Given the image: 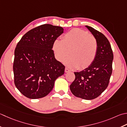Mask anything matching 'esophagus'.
<instances>
[{
  "label": "esophagus",
  "instance_id": "esophagus-1",
  "mask_svg": "<svg viewBox=\"0 0 127 127\" xmlns=\"http://www.w3.org/2000/svg\"><path fill=\"white\" fill-rule=\"evenodd\" d=\"M70 71V70H69V69L68 68H65V73H68V72H69Z\"/></svg>",
  "mask_w": 127,
  "mask_h": 127
}]
</instances>
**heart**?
Instances as JSON below:
<instances>
[{"label": "heart", "instance_id": "obj_1", "mask_svg": "<svg viewBox=\"0 0 127 127\" xmlns=\"http://www.w3.org/2000/svg\"><path fill=\"white\" fill-rule=\"evenodd\" d=\"M98 42L88 32L80 29H74L62 37V40L56 39L52 49L56 58L70 68L84 69L90 66L96 58Z\"/></svg>", "mask_w": 127, "mask_h": 127}]
</instances>
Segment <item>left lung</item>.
Segmentation results:
<instances>
[{"mask_svg":"<svg viewBox=\"0 0 127 127\" xmlns=\"http://www.w3.org/2000/svg\"><path fill=\"white\" fill-rule=\"evenodd\" d=\"M98 42V52L93 63L80 72H74L75 79L70 85L74 96L85 100L97 97L108 85L112 72L113 54L108 39L93 27L86 26Z\"/></svg>","mask_w":127,"mask_h":127,"instance_id":"1","label":"left lung"}]
</instances>
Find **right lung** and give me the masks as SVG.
<instances>
[{"mask_svg": "<svg viewBox=\"0 0 127 127\" xmlns=\"http://www.w3.org/2000/svg\"><path fill=\"white\" fill-rule=\"evenodd\" d=\"M61 26L44 24L27 32L17 44L13 71L16 88L26 97L47 96L54 82L63 75L65 66L56 60L52 44L63 33Z\"/></svg>", "mask_w": 127, "mask_h": 127, "instance_id": "1", "label": "right lung"}]
</instances>
